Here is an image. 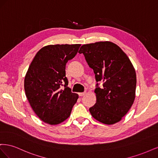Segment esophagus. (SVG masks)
I'll use <instances>...</instances> for the list:
<instances>
[{
	"label": "esophagus",
	"instance_id": "esophagus-1",
	"mask_svg": "<svg viewBox=\"0 0 158 158\" xmlns=\"http://www.w3.org/2000/svg\"><path fill=\"white\" fill-rule=\"evenodd\" d=\"M85 92H82V93H78L79 96H80V97H82V96H84V95H85Z\"/></svg>",
	"mask_w": 158,
	"mask_h": 158
}]
</instances>
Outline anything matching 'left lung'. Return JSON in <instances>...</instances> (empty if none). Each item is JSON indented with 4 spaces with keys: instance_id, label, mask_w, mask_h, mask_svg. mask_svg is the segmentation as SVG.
<instances>
[{
    "instance_id": "left-lung-1",
    "label": "left lung",
    "mask_w": 158,
    "mask_h": 158,
    "mask_svg": "<svg viewBox=\"0 0 158 158\" xmlns=\"http://www.w3.org/2000/svg\"><path fill=\"white\" fill-rule=\"evenodd\" d=\"M83 53L92 69L96 82V103L89 108L92 117L106 125L121 120L131 109L135 98L136 76L130 59L116 44L100 41L83 45Z\"/></svg>"
}]
</instances>
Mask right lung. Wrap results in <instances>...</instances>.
<instances>
[{
    "instance_id": "obj_1",
    "label": "right lung",
    "mask_w": 158,
    "mask_h": 158,
    "mask_svg": "<svg viewBox=\"0 0 158 158\" xmlns=\"http://www.w3.org/2000/svg\"><path fill=\"white\" fill-rule=\"evenodd\" d=\"M80 44L50 45L37 52L24 80L27 99L41 121L58 125L70 116L78 95L68 87L66 64L77 54ZM64 86L63 90L61 89Z\"/></svg>"
}]
</instances>
